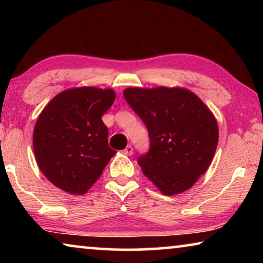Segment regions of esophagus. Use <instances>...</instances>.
<instances>
[{
	"label": "esophagus",
	"instance_id": "34e87169",
	"mask_svg": "<svg viewBox=\"0 0 263 263\" xmlns=\"http://www.w3.org/2000/svg\"><path fill=\"white\" fill-rule=\"evenodd\" d=\"M124 152V154H126V155H132L133 154V147L131 145H128V146H126V148L123 151Z\"/></svg>",
	"mask_w": 263,
	"mask_h": 263
}]
</instances>
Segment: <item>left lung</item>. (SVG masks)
<instances>
[{
  "instance_id": "left-lung-1",
  "label": "left lung",
  "mask_w": 263,
  "mask_h": 263,
  "mask_svg": "<svg viewBox=\"0 0 263 263\" xmlns=\"http://www.w3.org/2000/svg\"><path fill=\"white\" fill-rule=\"evenodd\" d=\"M123 94L149 135V152L138 158L144 175L163 195L190 189L216 153L219 131L215 115L182 87H131Z\"/></svg>"
}]
</instances>
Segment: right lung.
Wrapping results in <instances>:
<instances>
[{"instance_id":"right-lung-1","label":"right lung","mask_w":263,"mask_h":263,"mask_svg":"<svg viewBox=\"0 0 263 263\" xmlns=\"http://www.w3.org/2000/svg\"><path fill=\"white\" fill-rule=\"evenodd\" d=\"M114 89L69 88L48 102L33 128L35 161L46 179L70 195H84L117 153L108 145L102 116Z\"/></svg>"}]
</instances>
